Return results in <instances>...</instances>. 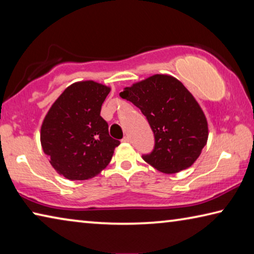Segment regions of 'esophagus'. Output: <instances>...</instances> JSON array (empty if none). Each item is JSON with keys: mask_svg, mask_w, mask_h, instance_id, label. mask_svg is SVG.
Segmentation results:
<instances>
[{"mask_svg": "<svg viewBox=\"0 0 254 254\" xmlns=\"http://www.w3.org/2000/svg\"><path fill=\"white\" fill-rule=\"evenodd\" d=\"M130 141H131V137L128 135H126L123 137V142H130Z\"/></svg>", "mask_w": 254, "mask_h": 254, "instance_id": "esophagus-1", "label": "esophagus"}]
</instances>
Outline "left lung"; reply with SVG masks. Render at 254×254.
Listing matches in <instances>:
<instances>
[{
  "label": "left lung",
  "instance_id": "obj_1",
  "mask_svg": "<svg viewBox=\"0 0 254 254\" xmlns=\"http://www.w3.org/2000/svg\"><path fill=\"white\" fill-rule=\"evenodd\" d=\"M120 96L139 107L154 133L153 151L144 161L165 174L187 169L207 143L203 110L182 81L156 74L126 87Z\"/></svg>",
  "mask_w": 254,
  "mask_h": 254
}]
</instances>
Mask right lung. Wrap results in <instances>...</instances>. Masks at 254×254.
<instances>
[{
  "mask_svg": "<svg viewBox=\"0 0 254 254\" xmlns=\"http://www.w3.org/2000/svg\"><path fill=\"white\" fill-rule=\"evenodd\" d=\"M110 91L94 80L76 81L60 94L42 121L41 147L53 168L66 179L94 178L106 168L120 144L101 117Z\"/></svg>",
  "mask_w": 254,
  "mask_h": 254,
  "instance_id": "right-lung-1",
  "label": "right lung"
}]
</instances>
